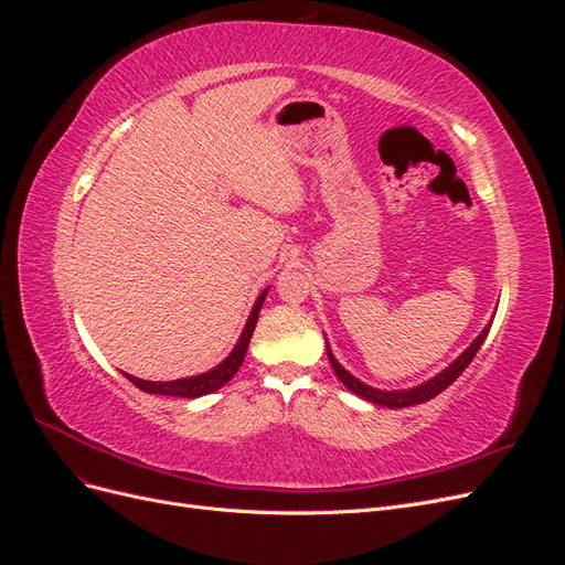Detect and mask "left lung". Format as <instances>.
Segmentation results:
<instances>
[{"instance_id": "obj_1", "label": "left lung", "mask_w": 565, "mask_h": 565, "mask_svg": "<svg viewBox=\"0 0 565 565\" xmlns=\"http://www.w3.org/2000/svg\"><path fill=\"white\" fill-rule=\"evenodd\" d=\"M488 330H490V324H488V328H486L481 334L476 337L473 344H471L465 353H461L448 370H443L440 374H436V377L429 380L426 384H419V386L407 388V391H380V388H372V386H367V384H363V382H358V380L353 377V374H349L344 367H341V365L337 363V358L330 353V349H328V358H330L332 370L337 372V377H339L341 382H344L347 388H351L353 393H358V396H361V398H365V401H370V403L384 405V407H409V405H419V403L431 401L434 396H438L440 391H446V388L459 377V374L469 367V363L473 361V355L478 353V349H481V344L486 341Z\"/></svg>"}]
</instances>
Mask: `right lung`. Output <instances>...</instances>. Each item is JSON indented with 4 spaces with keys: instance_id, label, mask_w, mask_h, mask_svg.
<instances>
[{
    "instance_id": "right-lung-1",
    "label": "right lung",
    "mask_w": 565,
    "mask_h": 565,
    "mask_svg": "<svg viewBox=\"0 0 565 565\" xmlns=\"http://www.w3.org/2000/svg\"><path fill=\"white\" fill-rule=\"evenodd\" d=\"M266 292H268V289H264L259 299H256L254 309L249 313V320H247L245 330L241 334V341L235 344L233 353L218 367H214L212 372H204V374H198V377H188V380H177V382H146V380L131 377V374H125V377L134 386H139L146 393H158V396H177V398H198V396H204V393H212V391L221 388L233 377L237 370H241V365L245 361V353H247V347H249L252 332L256 328V318H259L262 303L266 299Z\"/></svg>"
}]
</instances>
